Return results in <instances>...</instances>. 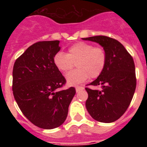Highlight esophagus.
Masks as SVG:
<instances>
[{
	"label": "esophagus",
	"mask_w": 147,
	"mask_h": 147,
	"mask_svg": "<svg viewBox=\"0 0 147 147\" xmlns=\"http://www.w3.org/2000/svg\"><path fill=\"white\" fill-rule=\"evenodd\" d=\"M83 89H84V88H83L82 86H77L76 88V91L78 93V92H80V90H82Z\"/></svg>",
	"instance_id": "1"
}]
</instances>
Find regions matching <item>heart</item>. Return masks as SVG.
<instances>
[{
  "label": "heart",
  "instance_id": "obj_1",
  "mask_svg": "<svg viewBox=\"0 0 147 147\" xmlns=\"http://www.w3.org/2000/svg\"><path fill=\"white\" fill-rule=\"evenodd\" d=\"M54 63L62 72H67L74 67V71L66 75L69 85H75L96 79L102 74L107 63V53L102 46H94L85 42H78L71 45L67 53L58 51L54 57Z\"/></svg>",
  "mask_w": 147,
  "mask_h": 147
}]
</instances>
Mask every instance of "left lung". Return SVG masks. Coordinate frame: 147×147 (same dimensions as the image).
I'll return each instance as SVG.
<instances>
[{
	"label": "left lung",
	"instance_id": "8db88e82",
	"mask_svg": "<svg viewBox=\"0 0 147 147\" xmlns=\"http://www.w3.org/2000/svg\"><path fill=\"white\" fill-rule=\"evenodd\" d=\"M82 39L98 42L107 53V63L102 74L87 85L93 88H85L88 93L85 103L87 110L96 121L111 123L126 112L134 95V61L124 45L115 39L107 36Z\"/></svg>",
	"mask_w": 147,
	"mask_h": 147
}]
</instances>
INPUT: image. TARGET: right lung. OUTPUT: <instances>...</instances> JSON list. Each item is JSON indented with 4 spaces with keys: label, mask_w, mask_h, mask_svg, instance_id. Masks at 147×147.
<instances>
[{
    "label": "right lung",
    "mask_w": 147,
    "mask_h": 147,
    "mask_svg": "<svg viewBox=\"0 0 147 147\" xmlns=\"http://www.w3.org/2000/svg\"><path fill=\"white\" fill-rule=\"evenodd\" d=\"M59 40L35 42L15 61L12 91L18 107L35 126L54 129L65 121L76 93L74 87L59 90L65 78L54 63L60 49Z\"/></svg>",
    "instance_id": "1"
}]
</instances>
